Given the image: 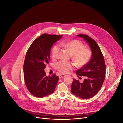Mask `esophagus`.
I'll return each mask as SVG.
<instances>
[{
  "instance_id": "1",
  "label": "esophagus",
  "mask_w": 123,
  "mask_h": 123,
  "mask_svg": "<svg viewBox=\"0 0 123 123\" xmlns=\"http://www.w3.org/2000/svg\"><path fill=\"white\" fill-rule=\"evenodd\" d=\"M65 76V75H64V74H60V75H59V78L60 79H61V78H62L64 77Z\"/></svg>"
}]
</instances>
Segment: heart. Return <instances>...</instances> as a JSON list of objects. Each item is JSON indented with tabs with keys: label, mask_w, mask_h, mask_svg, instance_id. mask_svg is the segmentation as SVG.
I'll use <instances>...</instances> for the list:
<instances>
[{
	"label": "heart",
	"mask_w": 123,
	"mask_h": 123,
	"mask_svg": "<svg viewBox=\"0 0 123 123\" xmlns=\"http://www.w3.org/2000/svg\"><path fill=\"white\" fill-rule=\"evenodd\" d=\"M61 45L68 49L73 55V60L79 66L85 64L91 56V52L87 49H84V45L78 40H73L68 42H62ZM60 50V46L56 45L52 50V56L57 57ZM74 65L73 63L65 61H60L55 64V68L58 71L67 74L73 69Z\"/></svg>",
	"instance_id": "1"
}]
</instances>
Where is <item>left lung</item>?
Wrapping results in <instances>:
<instances>
[{"instance_id":"obj_1","label":"left lung","mask_w":123,"mask_h":123,"mask_svg":"<svg viewBox=\"0 0 123 123\" xmlns=\"http://www.w3.org/2000/svg\"><path fill=\"white\" fill-rule=\"evenodd\" d=\"M77 37L84 39L89 44L92 51L89 62L77 70L76 74L84 76L82 82L74 78L71 86L72 93L82 99H89L94 96L101 89L106 74V65L101 49L97 43L86 34H78Z\"/></svg>"}]
</instances>
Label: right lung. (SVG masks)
Returning a JSON list of instances; mask_svg holds the SVG:
<instances>
[{"label":"right lung","instance_id":"1","mask_svg":"<svg viewBox=\"0 0 123 123\" xmlns=\"http://www.w3.org/2000/svg\"><path fill=\"white\" fill-rule=\"evenodd\" d=\"M62 36L43 34L29 48L23 66L25 84L30 92L42 98L54 93L59 80L55 74L46 76L44 68L49 63L51 48Z\"/></svg>","mask_w":123,"mask_h":123}]
</instances>
